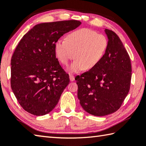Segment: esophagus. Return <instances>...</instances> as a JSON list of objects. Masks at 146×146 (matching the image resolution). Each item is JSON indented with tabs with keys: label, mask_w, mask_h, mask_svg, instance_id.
<instances>
[{
	"label": "esophagus",
	"mask_w": 146,
	"mask_h": 146,
	"mask_svg": "<svg viewBox=\"0 0 146 146\" xmlns=\"http://www.w3.org/2000/svg\"><path fill=\"white\" fill-rule=\"evenodd\" d=\"M70 81H71V82H73V81H74L75 80V76H74L73 75H70Z\"/></svg>",
	"instance_id": "34e87169"
}]
</instances>
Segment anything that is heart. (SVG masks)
Here are the masks:
<instances>
[{"mask_svg": "<svg viewBox=\"0 0 146 146\" xmlns=\"http://www.w3.org/2000/svg\"><path fill=\"white\" fill-rule=\"evenodd\" d=\"M108 46L106 36L89 28H81L70 33L65 40L56 43L55 52L59 61L68 65L74 58L76 61L68 67L70 73L89 70L98 65Z\"/></svg>", "mask_w": 146, "mask_h": 146, "instance_id": "b5f03b06", "label": "heart"}]
</instances>
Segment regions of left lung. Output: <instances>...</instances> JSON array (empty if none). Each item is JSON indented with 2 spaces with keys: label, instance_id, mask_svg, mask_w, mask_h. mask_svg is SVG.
Listing matches in <instances>:
<instances>
[{
  "label": "left lung",
  "instance_id": "8db88e82",
  "mask_svg": "<svg viewBox=\"0 0 146 146\" xmlns=\"http://www.w3.org/2000/svg\"><path fill=\"white\" fill-rule=\"evenodd\" d=\"M108 46L103 58L92 69L76 76L78 98L86 112L102 116L119 109L130 90L132 66L120 38L106 29Z\"/></svg>",
  "mask_w": 146,
  "mask_h": 146
}]
</instances>
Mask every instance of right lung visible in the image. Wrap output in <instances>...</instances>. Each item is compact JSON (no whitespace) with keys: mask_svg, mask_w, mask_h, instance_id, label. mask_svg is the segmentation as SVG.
Instances as JSON below:
<instances>
[{"mask_svg":"<svg viewBox=\"0 0 146 146\" xmlns=\"http://www.w3.org/2000/svg\"><path fill=\"white\" fill-rule=\"evenodd\" d=\"M80 25L77 20L38 24L17 45L11 61V86L26 111L45 115L58 103L70 78L56 58L55 45Z\"/></svg>","mask_w":146,"mask_h":146,"instance_id":"right-lung-1","label":"right lung"}]
</instances>
